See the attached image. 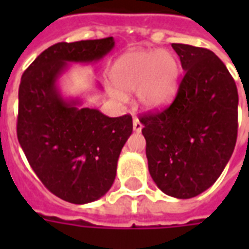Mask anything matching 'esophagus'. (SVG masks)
Here are the masks:
<instances>
[{
    "instance_id": "obj_1",
    "label": "esophagus",
    "mask_w": 249,
    "mask_h": 249,
    "mask_svg": "<svg viewBox=\"0 0 249 249\" xmlns=\"http://www.w3.org/2000/svg\"><path fill=\"white\" fill-rule=\"evenodd\" d=\"M133 129H134V132L140 133L142 130V124H141V121L138 120V117H133Z\"/></svg>"
}]
</instances>
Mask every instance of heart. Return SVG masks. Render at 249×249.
Masks as SVG:
<instances>
[{"mask_svg": "<svg viewBox=\"0 0 249 249\" xmlns=\"http://www.w3.org/2000/svg\"><path fill=\"white\" fill-rule=\"evenodd\" d=\"M113 84L121 90H138V101L147 108L163 106L173 95L178 80L176 56L168 52H132L113 64L111 73ZM119 99L124 94L113 89Z\"/></svg>", "mask_w": 249, "mask_h": 249, "instance_id": "heart-1", "label": "heart"}]
</instances>
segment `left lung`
<instances>
[{"label": "left lung", "mask_w": 249, "mask_h": 249, "mask_svg": "<svg viewBox=\"0 0 249 249\" xmlns=\"http://www.w3.org/2000/svg\"><path fill=\"white\" fill-rule=\"evenodd\" d=\"M185 76L174 101L141 117L152 179L164 194L190 199L217 181L238 136V90L213 52L172 44Z\"/></svg>", "instance_id": "8db88e82"}]
</instances>
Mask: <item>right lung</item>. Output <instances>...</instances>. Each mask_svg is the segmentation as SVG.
Masks as SVG:
<instances>
[{
	"instance_id": "1",
	"label": "right lung",
	"mask_w": 249,
	"mask_h": 249,
	"mask_svg": "<svg viewBox=\"0 0 249 249\" xmlns=\"http://www.w3.org/2000/svg\"><path fill=\"white\" fill-rule=\"evenodd\" d=\"M113 46L112 37L58 42L33 60L19 85L17 134L25 158L50 193L73 204L98 200L111 189L133 120L66 99L56 83L70 63L98 62Z\"/></svg>"
}]
</instances>
